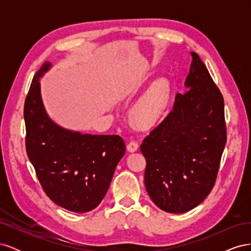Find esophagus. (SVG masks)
I'll use <instances>...</instances> for the list:
<instances>
[{"instance_id":"esophagus-1","label":"esophagus","mask_w":251,"mask_h":251,"mask_svg":"<svg viewBox=\"0 0 251 251\" xmlns=\"http://www.w3.org/2000/svg\"><path fill=\"white\" fill-rule=\"evenodd\" d=\"M138 148H139V143L136 141H130L126 146V149L128 151H135L138 150Z\"/></svg>"}]
</instances>
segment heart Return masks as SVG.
I'll return each mask as SVG.
<instances>
[{
    "mask_svg": "<svg viewBox=\"0 0 251 251\" xmlns=\"http://www.w3.org/2000/svg\"><path fill=\"white\" fill-rule=\"evenodd\" d=\"M168 95V81L160 79L154 83L134 107L133 116L136 123L142 126H148L156 123L164 109Z\"/></svg>",
    "mask_w": 251,
    "mask_h": 251,
    "instance_id": "1",
    "label": "heart"
}]
</instances>
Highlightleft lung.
Here are the masks:
<instances>
[{"label":"left lung","mask_w":251,"mask_h":251,"mask_svg":"<svg viewBox=\"0 0 251 251\" xmlns=\"http://www.w3.org/2000/svg\"><path fill=\"white\" fill-rule=\"evenodd\" d=\"M191 55L187 90L140 146L147 192L171 214L191 210L209 195L227 139L223 95L199 55Z\"/></svg>","instance_id":"left-lung-1"}]
</instances>
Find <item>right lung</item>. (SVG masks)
Instances as JSON below:
<instances>
[{
	"label": "right lung",
	"mask_w": 251,
	"mask_h": 251,
	"mask_svg": "<svg viewBox=\"0 0 251 251\" xmlns=\"http://www.w3.org/2000/svg\"><path fill=\"white\" fill-rule=\"evenodd\" d=\"M50 66L43 64L34 74L25 100L26 151L49 198L65 209L87 212L107 194L126 144L118 135H82L51 121L39 81Z\"/></svg>",
	"instance_id": "right-lung-1"
}]
</instances>
